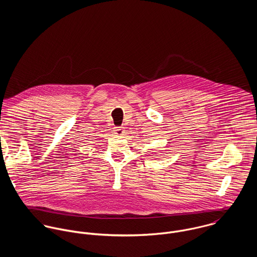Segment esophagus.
Here are the masks:
<instances>
[{"instance_id": "esophagus-1", "label": "esophagus", "mask_w": 257, "mask_h": 257, "mask_svg": "<svg viewBox=\"0 0 257 257\" xmlns=\"http://www.w3.org/2000/svg\"><path fill=\"white\" fill-rule=\"evenodd\" d=\"M114 134H115L116 136H122V135H123V130H122V127H121V126H116V127L114 128Z\"/></svg>"}]
</instances>
